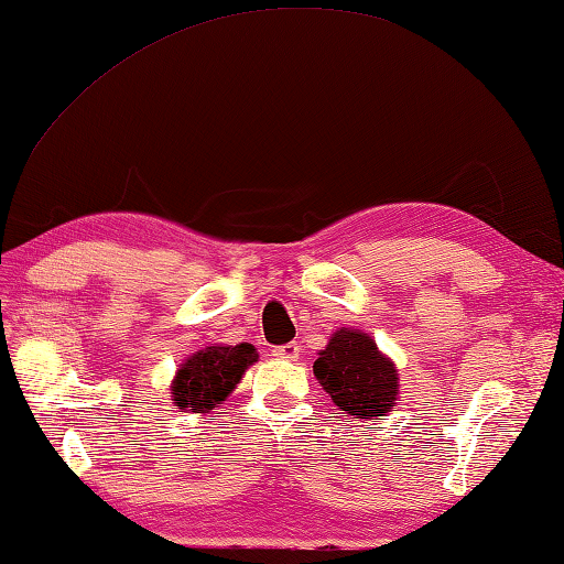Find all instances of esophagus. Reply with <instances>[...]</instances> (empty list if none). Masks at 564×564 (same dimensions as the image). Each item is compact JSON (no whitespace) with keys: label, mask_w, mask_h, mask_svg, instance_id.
<instances>
[{"label":"esophagus","mask_w":564,"mask_h":564,"mask_svg":"<svg viewBox=\"0 0 564 564\" xmlns=\"http://www.w3.org/2000/svg\"><path fill=\"white\" fill-rule=\"evenodd\" d=\"M299 352H302V345H299V343H286V345L272 347V357H274V359L296 361V359H299Z\"/></svg>","instance_id":"obj_1"}]
</instances>
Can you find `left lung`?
I'll return each mask as SVG.
<instances>
[{
    "instance_id": "1",
    "label": "left lung",
    "mask_w": 564,
    "mask_h": 564,
    "mask_svg": "<svg viewBox=\"0 0 564 564\" xmlns=\"http://www.w3.org/2000/svg\"><path fill=\"white\" fill-rule=\"evenodd\" d=\"M318 383L333 403L359 420H379L393 408L398 373L367 333L337 330L314 361Z\"/></svg>"
}]
</instances>
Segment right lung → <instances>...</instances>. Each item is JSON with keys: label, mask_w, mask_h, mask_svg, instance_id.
<instances>
[{"label": "right lung", "mask_w": 564, "mask_h": 564, "mask_svg": "<svg viewBox=\"0 0 564 564\" xmlns=\"http://www.w3.org/2000/svg\"><path fill=\"white\" fill-rule=\"evenodd\" d=\"M253 361H258V352L248 343L199 349L178 369L176 381L171 386L173 400L181 410L191 412L217 408L234 391Z\"/></svg>", "instance_id": "add662e5"}]
</instances>
